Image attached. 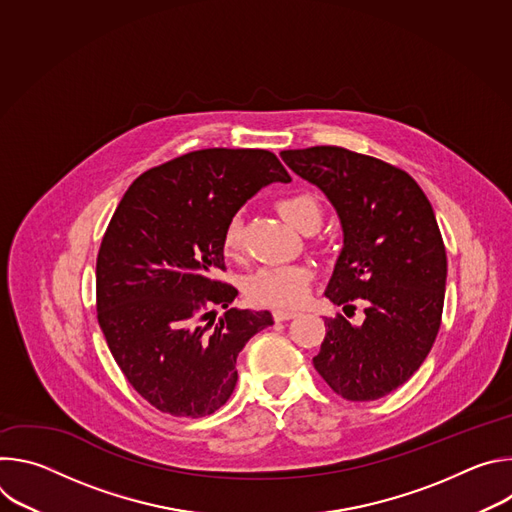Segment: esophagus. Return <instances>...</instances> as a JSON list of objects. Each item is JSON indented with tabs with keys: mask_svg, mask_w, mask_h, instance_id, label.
I'll use <instances>...</instances> for the list:
<instances>
[{
	"mask_svg": "<svg viewBox=\"0 0 512 512\" xmlns=\"http://www.w3.org/2000/svg\"><path fill=\"white\" fill-rule=\"evenodd\" d=\"M296 316H298L296 310H273L275 322H285V320H291V318H296Z\"/></svg>",
	"mask_w": 512,
	"mask_h": 512,
	"instance_id": "34e87169",
	"label": "esophagus"
}]
</instances>
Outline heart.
Listing matches in <instances>:
<instances>
[{
  "label": "heart",
  "instance_id": "heart-1",
  "mask_svg": "<svg viewBox=\"0 0 512 512\" xmlns=\"http://www.w3.org/2000/svg\"><path fill=\"white\" fill-rule=\"evenodd\" d=\"M277 212L283 221L298 231L316 229L322 218L320 202L312 194H291L277 202ZM223 249L229 257L241 251V218L233 216L223 233ZM314 271L308 265H281L261 267L245 279V296L255 306L267 308H294L300 306L308 294Z\"/></svg>",
  "mask_w": 512,
  "mask_h": 512
}]
</instances>
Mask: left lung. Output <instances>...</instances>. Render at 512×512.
Segmentation results:
<instances>
[{"instance_id": "1", "label": "left lung", "mask_w": 512, "mask_h": 512, "mask_svg": "<svg viewBox=\"0 0 512 512\" xmlns=\"http://www.w3.org/2000/svg\"><path fill=\"white\" fill-rule=\"evenodd\" d=\"M318 186L338 212L344 245L326 298L362 324L326 318L314 367L348 401H375L401 387L425 360L442 324L448 259L433 208L403 170L336 145L279 154Z\"/></svg>"}]
</instances>
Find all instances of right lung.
Segmentation results:
<instances>
[{"label":"right lung","mask_w":512,"mask_h":512,"mask_svg":"<svg viewBox=\"0 0 512 512\" xmlns=\"http://www.w3.org/2000/svg\"><path fill=\"white\" fill-rule=\"evenodd\" d=\"M291 182L267 150L210 148L143 172L121 198L97 257V318L131 387L156 409L204 417L237 385V356L273 324L229 308L216 281L223 233L261 188ZM228 312L213 322V306Z\"/></svg>","instance_id":"1"}]
</instances>
